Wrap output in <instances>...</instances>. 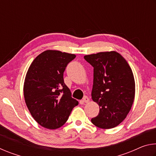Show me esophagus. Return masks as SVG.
<instances>
[{"mask_svg":"<svg viewBox=\"0 0 156 156\" xmlns=\"http://www.w3.org/2000/svg\"><path fill=\"white\" fill-rule=\"evenodd\" d=\"M89 101V98L87 96H85L83 100H82V102H85V103H87Z\"/></svg>","mask_w":156,"mask_h":156,"instance_id":"esophagus-1","label":"esophagus"}]
</instances>
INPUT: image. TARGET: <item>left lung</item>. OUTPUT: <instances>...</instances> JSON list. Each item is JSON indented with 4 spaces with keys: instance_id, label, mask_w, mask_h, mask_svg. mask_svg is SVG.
<instances>
[{
    "instance_id": "left-lung-1",
    "label": "left lung",
    "mask_w": 156,
    "mask_h": 156,
    "mask_svg": "<svg viewBox=\"0 0 156 156\" xmlns=\"http://www.w3.org/2000/svg\"><path fill=\"white\" fill-rule=\"evenodd\" d=\"M94 67L92 100L100 106L91 120L102 129H112L125 119L135 96V81L131 67L116 51L100 52L84 56Z\"/></svg>"
}]
</instances>
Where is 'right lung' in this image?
<instances>
[{
    "label": "right lung",
    "mask_w": 156,
    "mask_h": 156,
    "mask_svg": "<svg viewBox=\"0 0 156 156\" xmlns=\"http://www.w3.org/2000/svg\"><path fill=\"white\" fill-rule=\"evenodd\" d=\"M74 54L47 50L31 63L24 83L26 105L39 125L56 129L67 122L78 102L64 83L63 73Z\"/></svg>",
    "instance_id": "obj_1"
}]
</instances>
